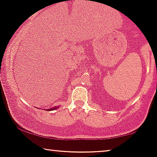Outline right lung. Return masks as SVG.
Listing matches in <instances>:
<instances>
[{"instance_id":"1","label":"right lung","mask_w":157,"mask_h":157,"mask_svg":"<svg viewBox=\"0 0 157 157\" xmlns=\"http://www.w3.org/2000/svg\"><path fill=\"white\" fill-rule=\"evenodd\" d=\"M57 109V107H53V108H51V109H47V111H51V110H55V109ZM59 109V108H58Z\"/></svg>"}]
</instances>
